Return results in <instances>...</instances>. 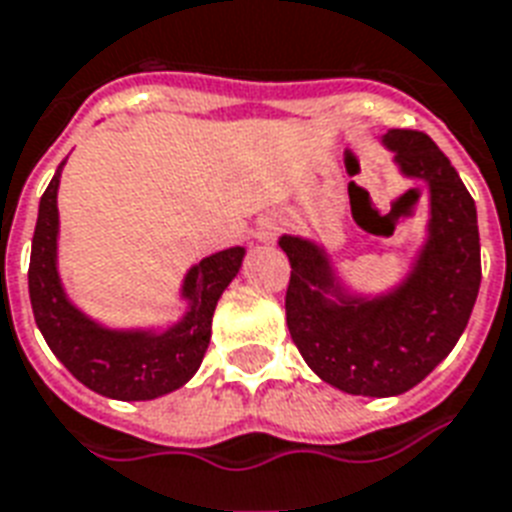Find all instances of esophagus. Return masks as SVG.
<instances>
[{"label":"esophagus","mask_w":512,"mask_h":512,"mask_svg":"<svg viewBox=\"0 0 512 512\" xmlns=\"http://www.w3.org/2000/svg\"><path fill=\"white\" fill-rule=\"evenodd\" d=\"M276 233H279V220H273V217H265V220H260V225H257V241H273L276 239Z\"/></svg>","instance_id":"esophagus-1"}]
</instances>
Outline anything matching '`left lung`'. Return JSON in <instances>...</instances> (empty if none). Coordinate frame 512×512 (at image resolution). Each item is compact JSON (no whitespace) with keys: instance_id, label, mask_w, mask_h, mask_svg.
I'll use <instances>...</instances> for the list:
<instances>
[{"instance_id":"left-lung-1","label":"left lung","mask_w":512,"mask_h":512,"mask_svg":"<svg viewBox=\"0 0 512 512\" xmlns=\"http://www.w3.org/2000/svg\"><path fill=\"white\" fill-rule=\"evenodd\" d=\"M381 142L400 174L429 190L427 239L403 282L360 295L322 244L279 239L292 265L284 300L292 341L322 381L362 397L403 395L424 381L464 333L481 287L475 201L451 161L421 131L392 128Z\"/></svg>"}]
</instances>
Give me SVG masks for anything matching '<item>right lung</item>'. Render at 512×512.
Listing matches in <instances>:
<instances>
[{"label":"right lung","instance_id":"right-lung-1","mask_svg":"<svg viewBox=\"0 0 512 512\" xmlns=\"http://www.w3.org/2000/svg\"><path fill=\"white\" fill-rule=\"evenodd\" d=\"M66 163V161H64ZM39 198L31 239L29 298L34 319L50 351L80 384L112 400H155L185 386L201 368L212 338L217 300L241 268L244 247L204 257L185 273L187 311L166 330H115L99 325L74 306L58 276V182L61 169Z\"/></svg>","mask_w":512,"mask_h":512}]
</instances>
